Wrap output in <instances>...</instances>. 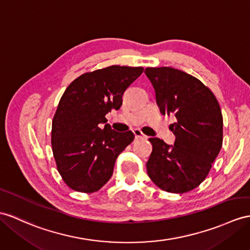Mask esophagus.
I'll return each mask as SVG.
<instances>
[{"label": "esophagus", "mask_w": 250, "mask_h": 250, "mask_svg": "<svg viewBox=\"0 0 250 250\" xmlns=\"http://www.w3.org/2000/svg\"><path fill=\"white\" fill-rule=\"evenodd\" d=\"M132 132H133V135H135L136 139H145V138H146V136L144 135V133H143L141 130H140V129H138V128L133 129Z\"/></svg>", "instance_id": "34e87169"}]
</instances>
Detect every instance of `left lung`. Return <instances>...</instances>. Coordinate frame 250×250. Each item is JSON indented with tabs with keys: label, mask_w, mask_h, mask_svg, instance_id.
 <instances>
[{
	"label": "left lung",
	"mask_w": 250,
	"mask_h": 250,
	"mask_svg": "<svg viewBox=\"0 0 250 250\" xmlns=\"http://www.w3.org/2000/svg\"><path fill=\"white\" fill-rule=\"evenodd\" d=\"M163 115H174L169 126L174 146L149 138L153 151L146 163L147 174L161 190L186 193L208 176L223 145V115L212 91L188 73L177 69L146 68Z\"/></svg>",
	"instance_id": "1"
}]
</instances>
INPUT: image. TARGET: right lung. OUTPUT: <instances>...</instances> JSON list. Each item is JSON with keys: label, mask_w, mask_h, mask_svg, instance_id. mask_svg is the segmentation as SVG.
I'll return each mask as SVG.
<instances>
[{"label": "right lung", "mask_w": 250, "mask_h": 250, "mask_svg": "<svg viewBox=\"0 0 250 250\" xmlns=\"http://www.w3.org/2000/svg\"><path fill=\"white\" fill-rule=\"evenodd\" d=\"M142 66L111 65L74 79L59 101L52 122V150L65 185L93 193L107 184L118 156L135 136L117 132L105 115L119 110L125 90L143 73Z\"/></svg>", "instance_id": "add662e5"}]
</instances>
